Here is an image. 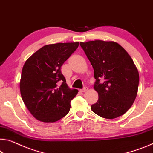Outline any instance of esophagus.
<instances>
[{
    "mask_svg": "<svg viewBox=\"0 0 153 153\" xmlns=\"http://www.w3.org/2000/svg\"><path fill=\"white\" fill-rule=\"evenodd\" d=\"M87 91H88V88H84L83 89L80 90V92L81 93H85V92H86Z\"/></svg>",
    "mask_w": 153,
    "mask_h": 153,
    "instance_id": "esophagus-1",
    "label": "esophagus"
}]
</instances>
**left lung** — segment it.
I'll use <instances>...</instances> for the list:
<instances>
[{
    "mask_svg": "<svg viewBox=\"0 0 153 153\" xmlns=\"http://www.w3.org/2000/svg\"><path fill=\"white\" fill-rule=\"evenodd\" d=\"M91 62L99 99L91 110L101 117L113 119L131 107L137 94L139 73L129 54L118 43L94 40L80 42ZM103 81L99 82L100 79Z\"/></svg>",
    "mask_w": 153,
    "mask_h": 153,
    "instance_id": "1",
    "label": "left lung"
}]
</instances>
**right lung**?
<instances>
[{
    "instance_id": "1",
    "label": "right lung",
    "mask_w": 153,
    "mask_h": 153,
    "mask_svg": "<svg viewBox=\"0 0 153 153\" xmlns=\"http://www.w3.org/2000/svg\"><path fill=\"white\" fill-rule=\"evenodd\" d=\"M78 45L79 42L46 45L24 63L20 82L22 99L38 120L54 123L69 113L78 91L68 86L60 67Z\"/></svg>"
}]
</instances>
